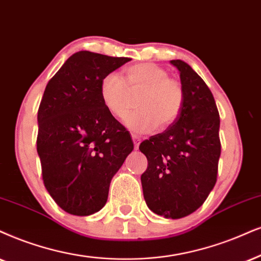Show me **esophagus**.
Masks as SVG:
<instances>
[{
  "label": "esophagus",
  "instance_id": "34e87169",
  "mask_svg": "<svg viewBox=\"0 0 261 261\" xmlns=\"http://www.w3.org/2000/svg\"><path fill=\"white\" fill-rule=\"evenodd\" d=\"M133 141L135 144V149H138V146H140V143H141V138L136 136V135H133Z\"/></svg>",
  "mask_w": 261,
  "mask_h": 261
}]
</instances>
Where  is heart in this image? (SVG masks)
<instances>
[{"label":"heart","mask_w":261,"mask_h":261,"mask_svg":"<svg viewBox=\"0 0 261 261\" xmlns=\"http://www.w3.org/2000/svg\"><path fill=\"white\" fill-rule=\"evenodd\" d=\"M140 94L137 111L127 115L125 124L136 134H149L159 125L167 128L176 123L184 106V90L166 70L155 64H137L125 70V79L115 73L102 78L100 97L112 115L123 118L133 105L131 95Z\"/></svg>","instance_id":"b5f03b06"}]
</instances>
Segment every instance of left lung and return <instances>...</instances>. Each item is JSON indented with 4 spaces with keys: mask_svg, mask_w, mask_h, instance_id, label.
<instances>
[{
    "mask_svg": "<svg viewBox=\"0 0 261 261\" xmlns=\"http://www.w3.org/2000/svg\"><path fill=\"white\" fill-rule=\"evenodd\" d=\"M184 106L176 123L140 144L148 167L141 176L147 206L158 216L179 219L202 206L217 182L220 156L219 112L203 79L182 60Z\"/></svg>",
    "mask_w": 261,
    "mask_h": 261,
    "instance_id": "left-lung-1",
    "label": "left lung"
}]
</instances>
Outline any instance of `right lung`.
Wrapping results in <instances>:
<instances>
[{
  "label": "right lung",
  "mask_w": 261,
  "mask_h": 261,
  "mask_svg": "<svg viewBox=\"0 0 261 261\" xmlns=\"http://www.w3.org/2000/svg\"><path fill=\"white\" fill-rule=\"evenodd\" d=\"M127 61L78 51L43 94L37 114L43 182L55 202L73 216H90L106 204L112 178L134 149L128 131L100 97L102 78Z\"/></svg>",
  "instance_id": "obj_1"
}]
</instances>
